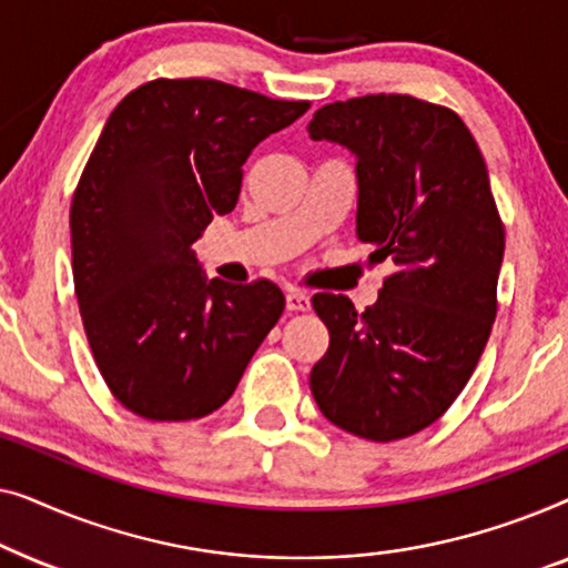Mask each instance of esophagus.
<instances>
[{
  "instance_id": "1",
  "label": "esophagus",
  "mask_w": 568,
  "mask_h": 568,
  "mask_svg": "<svg viewBox=\"0 0 568 568\" xmlns=\"http://www.w3.org/2000/svg\"><path fill=\"white\" fill-rule=\"evenodd\" d=\"M286 310H290V313H305V310H310L307 292L286 290Z\"/></svg>"
}]
</instances>
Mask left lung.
I'll return each mask as SVG.
<instances>
[{
    "instance_id": "8db88e82",
    "label": "left lung",
    "mask_w": 568,
    "mask_h": 568,
    "mask_svg": "<svg viewBox=\"0 0 568 568\" xmlns=\"http://www.w3.org/2000/svg\"><path fill=\"white\" fill-rule=\"evenodd\" d=\"M307 131L356 158V237L395 266L364 313L315 294L331 346L310 390L348 434L410 437L453 406L491 336L504 227L486 162L460 115L410 95L338 100Z\"/></svg>"
}]
</instances>
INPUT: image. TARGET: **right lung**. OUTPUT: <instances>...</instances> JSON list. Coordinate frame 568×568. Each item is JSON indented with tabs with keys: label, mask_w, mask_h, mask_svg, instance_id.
<instances>
[{
	"label": "right lung",
	"mask_w": 568,
	"mask_h": 568,
	"mask_svg": "<svg viewBox=\"0 0 568 568\" xmlns=\"http://www.w3.org/2000/svg\"><path fill=\"white\" fill-rule=\"evenodd\" d=\"M216 80H154L115 105L72 199V274L111 393L150 422L209 416L284 313L274 282L206 278L193 243L230 214L243 165L300 119Z\"/></svg>",
	"instance_id": "add662e5"
}]
</instances>
